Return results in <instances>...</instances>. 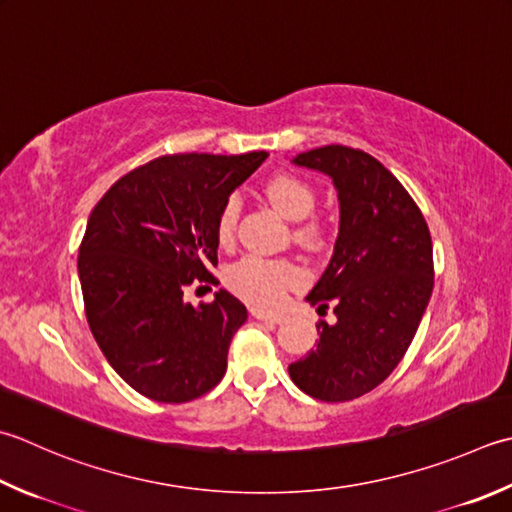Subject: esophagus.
<instances>
[{
	"mask_svg": "<svg viewBox=\"0 0 512 512\" xmlns=\"http://www.w3.org/2000/svg\"><path fill=\"white\" fill-rule=\"evenodd\" d=\"M250 315H253L255 319H262V322H275V324L284 322V315H279V313H270V310L257 308V306L250 308Z\"/></svg>",
	"mask_w": 512,
	"mask_h": 512,
	"instance_id": "obj_1",
	"label": "esophagus"
}]
</instances>
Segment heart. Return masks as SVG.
I'll use <instances>...</instances> for the list:
<instances>
[{"instance_id": "1", "label": "heart", "mask_w": 512, "mask_h": 512, "mask_svg": "<svg viewBox=\"0 0 512 512\" xmlns=\"http://www.w3.org/2000/svg\"><path fill=\"white\" fill-rule=\"evenodd\" d=\"M266 195L279 213L290 222H304V219L315 210V190L310 188L304 179L293 175H275L268 179ZM239 197L230 195L217 217V239L222 244H230L237 230L239 219ZM297 242L304 246L322 244L324 230L317 222H308L297 228ZM302 279L299 268L284 259H268L262 255H246L237 264L228 268L226 282L237 295L257 304H275L284 295L288 286L297 284Z\"/></svg>"}]
</instances>
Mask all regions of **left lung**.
I'll list each match as a JSON object with an SVG mask.
<instances>
[{"label":"left lung","instance_id":"obj_1","mask_svg":"<svg viewBox=\"0 0 512 512\" xmlns=\"http://www.w3.org/2000/svg\"><path fill=\"white\" fill-rule=\"evenodd\" d=\"M333 179L339 233L333 257L306 302L319 322L317 348L288 366L299 390L322 402H350L379 386L402 362L433 293V242L422 210L375 157L322 146L293 157Z\"/></svg>","mask_w":512,"mask_h":512}]
</instances>
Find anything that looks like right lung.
I'll use <instances>...</instances> for the list:
<instances>
[{
    "label": "right lung",
    "mask_w": 512,
    "mask_h": 512,
    "mask_svg": "<svg viewBox=\"0 0 512 512\" xmlns=\"http://www.w3.org/2000/svg\"><path fill=\"white\" fill-rule=\"evenodd\" d=\"M266 157L153 159L110 186L88 217L77 273L90 333L115 373L153 402H190L222 382L248 310L224 288L199 306L184 290L213 282L219 210Z\"/></svg>",
    "instance_id": "right-lung-1"
}]
</instances>
